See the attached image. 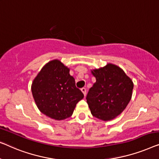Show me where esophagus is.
Returning <instances> with one entry per match:
<instances>
[{
  "mask_svg": "<svg viewBox=\"0 0 159 159\" xmlns=\"http://www.w3.org/2000/svg\"><path fill=\"white\" fill-rule=\"evenodd\" d=\"M80 91H82V93H84V96H86V89H85V88H82L81 89H80Z\"/></svg>",
  "mask_w": 159,
  "mask_h": 159,
  "instance_id": "obj_1",
  "label": "esophagus"
}]
</instances>
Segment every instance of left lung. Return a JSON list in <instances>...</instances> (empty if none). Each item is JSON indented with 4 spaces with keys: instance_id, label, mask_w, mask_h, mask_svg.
<instances>
[{
    "instance_id": "obj_1",
    "label": "left lung",
    "mask_w": 159,
    "mask_h": 159,
    "mask_svg": "<svg viewBox=\"0 0 159 159\" xmlns=\"http://www.w3.org/2000/svg\"><path fill=\"white\" fill-rule=\"evenodd\" d=\"M91 72L96 78V83L86 97L91 115L103 121L115 119L130 101L133 80L115 64L108 63Z\"/></svg>"
}]
</instances>
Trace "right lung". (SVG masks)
Here are the masks:
<instances>
[{
	"label": "right lung",
	"instance_id": "right-lung-1",
	"mask_svg": "<svg viewBox=\"0 0 159 159\" xmlns=\"http://www.w3.org/2000/svg\"><path fill=\"white\" fill-rule=\"evenodd\" d=\"M32 92L39 111L55 120L70 117L77 103L84 97L75 86L70 68L57 59L41 69L33 80Z\"/></svg>",
	"mask_w": 159,
	"mask_h": 159
}]
</instances>
